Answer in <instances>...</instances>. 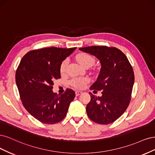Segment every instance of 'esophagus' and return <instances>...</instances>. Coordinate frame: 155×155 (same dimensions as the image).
Wrapping results in <instances>:
<instances>
[{"label": "esophagus", "instance_id": "34e87169", "mask_svg": "<svg viewBox=\"0 0 155 155\" xmlns=\"http://www.w3.org/2000/svg\"><path fill=\"white\" fill-rule=\"evenodd\" d=\"M81 94H82V91H75V94H76V96H79V95H81Z\"/></svg>", "mask_w": 155, "mask_h": 155}]
</instances>
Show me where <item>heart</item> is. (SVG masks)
<instances>
[{
    "label": "heart",
    "instance_id": "heart-1",
    "mask_svg": "<svg viewBox=\"0 0 155 155\" xmlns=\"http://www.w3.org/2000/svg\"><path fill=\"white\" fill-rule=\"evenodd\" d=\"M77 60L81 66L86 67L87 66H92L94 62V58L88 54L81 53L77 56ZM68 64L67 60L64 61L61 66V71L64 73L66 71V66ZM88 82V79L86 78H74L72 81V85L77 88H82Z\"/></svg>",
    "mask_w": 155,
    "mask_h": 155
}]
</instances>
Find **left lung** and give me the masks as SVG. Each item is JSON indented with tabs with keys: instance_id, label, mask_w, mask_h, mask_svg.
Segmentation results:
<instances>
[{
	"instance_id": "left-lung-1",
	"label": "left lung",
	"mask_w": 155,
	"mask_h": 155,
	"mask_svg": "<svg viewBox=\"0 0 155 155\" xmlns=\"http://www.w3.org/2000/svg\"><path fill=\"white\" fill-rule=\"evenodd\" d=\"M79 50L94 56L101 65L97 81L89 89L102 91V96L89 93L87 116L97 124H111L122 115L130 102L134 81L133 68L124 53L116 48L94 46Z\"/></svg>"
}]
</instances>
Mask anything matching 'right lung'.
<instances>
[{
  "instance_id": "add662e5",
  "label": "right lung",
  "mask_w": 155,
  "mask_h": 155,
  "mask_svg": "<svg viewBox=\"0 0 155 155\" xmlns=\"http://www.w3.org/2000/svg\"><path fill=\"white\" fill-rule=\"evenodd\" d=\"M77 48H46L26 53L17 69L15 81L23 106L44 124H53L66 117L75 93L67 89L64 94L53 91V82L61 78L63 61Z\"/></svg>"
}]
</instances>
